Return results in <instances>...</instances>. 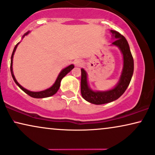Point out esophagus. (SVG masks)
<instances>
[{
	"label": "esophagus",
	"mask_w": 155,
	"mask_h": 155,
	"mask_svg": "<svg viewBox=\"0 0 155 155\" xmlns=\"http://www.w3.org/2000/svg\"><path fill=\"white\" fill-rule=\"evenodd\" d=\"M83 65V61L80 59H77L75 60V65L77 66V67H80Z\"/></svg>",
	"instance_id": "34e87169"
}]
</instances>
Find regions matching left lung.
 <instances>
[{
    "mask_svg": "<svg viewBox=\"0 0 155 155\" xmlns=\"http://www.w3.org/2000/svg\"><path fill=\"white\" fill-rule=\"evenodd\" d=\"M115 41L112 45L117 46L123 55V68L120 80L114 88L107 91H93L88 86L87 73L81 69V94L86 101L95 104H102L118 99L125 92L131 81L134 71V60L126 38L115 31H110Z\"/></svg>",
    "mask_w": 155,
    "mask_h": 155,
    "instance_id": "8db88e82",
    "label": "left lung"
}]
</instances>
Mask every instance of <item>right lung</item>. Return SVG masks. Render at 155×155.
Returning a JSON list of instances; mask_svg holds the SVG:
<instances>
[{
	"label": "right lung",
	"mask_w": 155,
	"mask_h": 155,
	"mask_svg": "<svg viewBox=\"0 0 155 155\" xmlns=\"http://www.w3.org/2000/svg\"><path fill=\"white\" fill-rule=\"evenodd\" d=\"M29 33V31L27 32V33L24 34V35L23 36V38H24V36H25L26 35H28V34ZM19 43L18 44H16V45L15 46V48H14L13 49V53H12V55H11V75H12V77H13V79L15 82L16 83V85H17L18 87L21 88V89L23 90L25 92L26 94H28L29 96H31L32 97H34V98H44V97H51V96H53V95H55L56 92H58V90H59L60 88V82H61V80L63 79V78L65 77V76L67 75L68 73H70V71H71L74 68V65H70L68 66V67L64 68V69L62 70L61 72H60L59 75H58L57 79H56L55 83L53 84V86L51 87L50 88H48L47 90H43V91H40V92H32V91H30V90H26L25 88H24L23 87H22V86L20 85L18 82H17V80H16L15 76L13 75V55H14V53H15L16 48L18 47V45Z\"/></svg>",
	"instance_id": "right-lung-1"
}]
</instances>
